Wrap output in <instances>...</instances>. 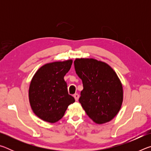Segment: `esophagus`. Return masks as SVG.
<instances>
[{
    "mask_svg": "<svg viewBox=\"0 0 151 151\" xmlns=\"http://www.w3.org/2000/svg\"><path fill=\"white\" fill-rule=\"evenodd\" d=\"M73 96L75 97V101H77L78 100V98H79V94H78L76 93V94H74V96Z\"/></svg>",
    "mask_w": 151,
    "mask_h": 151,
    "instance_id": "obj_1",
    "label": "esophagus"
}]
</instances>
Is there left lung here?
Returning <instances> with one entry per match:
<instances>
[{
    "mask_svg": "<svg viewBox=\"0 0 151 151\" xmlns=\"http://www.w3.org/2000/svg\"><path fill=\"white\" fill-rule=\"evenodd\" d=\"M76 73L83 81L79 103L97 124L115 116L123 100L122 86L114 70L106 63L93 58H76Z\"/></svg>",
    "mask_w": 151,
    "mask_h": 151,
    "instance_id": "1",
    "label": "left lung"
}]
</instances>
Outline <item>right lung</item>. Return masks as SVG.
<instances>
[{
	"instance_id": "right-lung-1",
	"label": "right lung",
	"mask_w": 151,
	"mask_h": 151,
	"mask_svg": "<svg viewBox=\"0 0 151 151\" xmlns=\"http://www.w3.org/2000/svg\"><path fill=\"white\" fill-rule=\"evenodd\" d=\"M73 60L48 63L41 66L30 83L29 101L34 113L48 122H56L65 114L69 104L75 101L68 94L64 76Z\"/></svg>"
}]
</instances>
